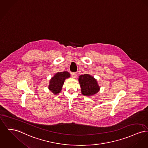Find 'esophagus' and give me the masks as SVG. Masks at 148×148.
I'll list each match as a JSON object with an SVG mask.
<instances>
[{
  "instance_id": "1",
  "label": "esophagus",
  "mask_w": 148,
  "mask_h": 148,
  "mask_svg": "<svg viewBox=\"0 0 148 148\" xmlns=\"http://www.w3.org/2000/svg\"><path fill=\"white\" fill-rule=\"evenodd\" d=\"M71 77H72L73 78H76V77H77V73H71Z\"/></svg>"
}]
</instances>
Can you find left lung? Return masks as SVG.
Here are the masks:
<instances>
[{
    "instance_id": "left-lung-1",
    "label": "left lung",
    "mask_w": 148,
    "mask_h": 148,
    "mask_svg": "<svg viewBox=\"0 0 148 148\" xmlns=\"http://www.w3.org/2000/svg\"><path fill=\"white\" fill-rule=\"evenodd\" d=\"M81 88L82 94L84 96H92L96 95L99 90L97 79L90 74L80 75L78 79Z\"/></svg>"
}]
</instances>
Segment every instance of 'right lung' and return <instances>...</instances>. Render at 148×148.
<instances>
[{
  "mask_svg": "<svg viewBox=\"0 0 148 148\" xmlns=\"http://www.w3.org/2000/svg\"><path fill=\"white\" fill-rule=\"evenodd\" d=\"M70 77V74L68 71L58 72L50 80L48 88L55 95H57L61 92L62 87L66 79Z\"/></svg>",
  "mask_w": 148,
  "mask_h": 148,
  "instance_id": "1",
  "label": "right lung"
}]
</instances>
